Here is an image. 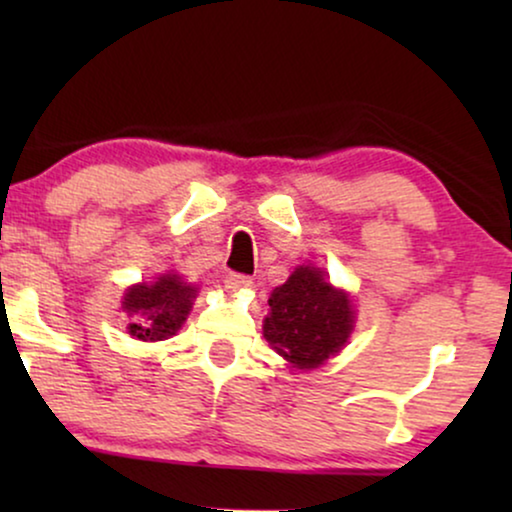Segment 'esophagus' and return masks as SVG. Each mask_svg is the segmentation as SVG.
<instances>
[{
    "label": "esophagus",
    "mask_w": 512,
    "mask_h": 512,
    "mask_svg": "<svg viewBox=\"0 0 512 512\" xmlns=\"http://www.w3.org/2000/svg\"><path fill=\"white\" fill-rule=\"evenodd\" d=\"M223 284H226L228 291H240V289H249L251 286V277L242 275V272H228L223 277Z\"/></svg>",
    "instance_id": "esophagus-1"
}]
</instances>
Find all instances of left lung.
Wrapping results in <instances>:
<instances>
[{"mask_svg":"<svg viewBox=\"0 0 512 512\" xmlns=\"http://www.w3.org/2000/svg\"><path fill=\"white\" fill-rule=\"evenodd\" d=\"M268 303L265 340L296 368L321 366L328 356L340 352L352 333V303L312 265H300L289 282L272 291Z\"/></svg>","mask_w":512,"mask_h":512,"instance_id":"left-lung-1","label":"left lung"}]
</instances>
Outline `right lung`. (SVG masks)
Returning <instances> with one entry per match:
<instances>
[{
  "label": "right lung",
  "instance_id": "right-lung-1",
  "mask_svg": "<svg viewBox=\"0 0 512 512\" xmlns=\"http://www.w3.org/2000/svg\"><path fill=\"white\" fill-rule=\"evenodd\" d=\"M195 298V286L181 282L177 275L160 277L156 284H139L125 293V312L137 314L130 335L139 340H167L184 324Z\"/></svg>",
  "mask_w": 512,
  "mask_h": 512
}]
</instances>
